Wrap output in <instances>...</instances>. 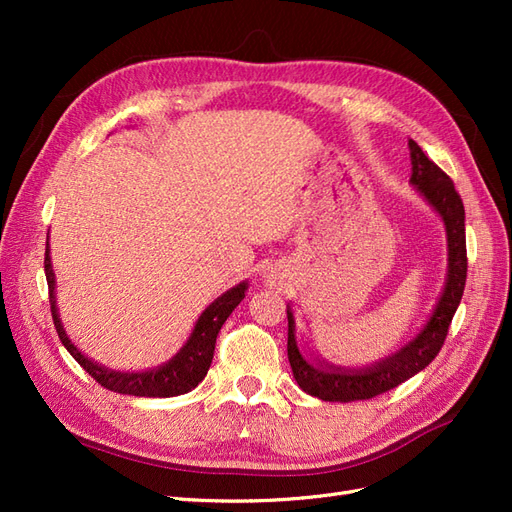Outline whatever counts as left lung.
I'll list each match as a JSON object with an SVG mask.
<instances>
[{
  "label": "left lung",
  "mask_w": 512,
  "mask_h": 512,
  "mask_svg": "<svg viewBox=\"0 0 512 512\" xmlns=\"http://www.w3.org/2000/svg\"><path fill=\"white\" fill-rule=\"evenodd\" d=\"M410 158V181L429 200V205L442 215L446 226L448 277L444 292L436 305V312H433L431 320L427 322V327L406 348H401L397 354L389 356V359L374 367L352 371L333 365L322 367L318 363H307L297 348V342H294V318L288 307V361L294 380H297V384L307 395L318 397L322 401H356L378 397L425 369L442 350L448 327H451V320L459 307L463 288H466L468 252L466 222H463L466 220V211H463L461 196L455 190L453 179L436 162H431L425 156V151L414 141H410Z\"/></svg>",
  "instance_id": "1"
}]
</instances>
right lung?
Masks as SVG:
<instances>
[{"label":"right lung","mask_w":512,"mask_h":512,"mask_svg":"<svg viewBox=\"0 0 512 512\" xmlns=\"http://www.w3.org/2000/svg\"><path fill=\"white\" fill-rule=\"evenodd\" d=\"M44 273H46V282H49V303H51L53 324L61 344H64L66 350L74 356V361L79 363L100 386H104V389L121 393V395H136V397H175L196 389L198 382L207 376L209 365L213 361L215 339H218L222 324L232 314V309L243 301L245 288H247V284L243 282L232 290H228L226 294H222L215 303H211L203 312V316L198 318L188 344L181 348V352L173 361H168L158 369L143 371V374H119V371H108L85 359V356L76 350L74 344L68 339L64 327H61V320L55 307V275H53L51 256H49V241H46Z\"/></svg>","instance_id":"right-lung-1"}]
</instances>
